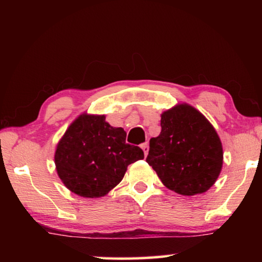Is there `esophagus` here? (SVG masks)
<instances>
[{
    "instance_id": "34e87169",
    "label": "esophagus",
    "mask_w": 262,
    "mask_h": 262,
    "mask_svg": "<svg viewBox=\"0 0 262 262\" xmlns=\"http://www.w3.org/2000/svg\"><path fill=\"white\" fill-rule=\"evenodd\" d=\"M141 148H142V150H143V152H144L145 156H147L148 151H149V144L148 143H143V144L141 145Z\"/></svg>"
}]
</instances>
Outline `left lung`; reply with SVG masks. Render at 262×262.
I'll return each instance as SVG.
<instances>
[{
    "mask_svg": "<svg viewBox=\"0 0 262 262\" xmlns=\"http://www.w3.org/2000/svg\"><path fill=\"white\" fill-rule=\"evenodd\" d=\"M161 117V134L150 140L147 163L176 193L192 196L207 192L223 165L215 128L188 104L177 105Z\"/></svg>",
    "mask_w": 262,
    "mask_h": 262,
    "instance_id": "left-lung-1",
    "label": "left lung"
}]
</instances>
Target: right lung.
I'll return each instance as SVG.
<instances>
[{"instance_id": "right-lung-1", "label": "right lung", "mask_w": 262, "mask_h": 262, "mask_svg": "<svg viewBox=\"0 0 262 262\" xmlns=\"http://www.w3.org/2000/svg\"><path fill=\"white\" fill-rule=\"evenodd\" d=\"M140 147L126 143V132L105 115L83 113L56 145L54 162L66 187L83 198H100L114 188L129 164L143 159Z\"/></svg>"}]
</instances>
